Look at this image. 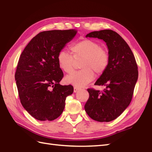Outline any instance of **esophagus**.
<instances>
[{"instance_id": "esophagus-1", "label": "esophagus", "mask_w": 152, "mask_h": 152, "mask_svg": "<svg viewBox=\"0 0 152 152\" xmlns=\"http://www.w3.org/2000/svg\"><path fill=\"white\" fill-rule=\"evenodd\" d=\"M80 89L79 87H74V92H75V93H76L77 91H79Z\"/></svg>"}]
</instances>
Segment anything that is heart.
I'll return each mask as SVG.
<instances>
[{
	"label": "heart",
	"mask_w": 152,
	"mask_h": 152,
	"mask_svg": "<svg viewBox=\"0 0 152 152\" xmlns=\"http://www.w3.org/2000/svg\"><path fill=\"white\" fill-rule=\"evenodd\" d=\"M72 54L64 50H60L57 56L59 67L63 72L70 73L73 70L75 60L82 59L81 69L66 77L68 83L76 87H84L94 78V73L101 75L109 65V55L97 42L91 39L80 40L70 46Z\"/></svg>",
	"instance_id": "heart-1"
}]
</instances>
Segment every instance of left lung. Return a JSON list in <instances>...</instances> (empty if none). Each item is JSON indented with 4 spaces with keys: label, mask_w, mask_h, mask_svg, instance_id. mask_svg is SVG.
Returning <instances> with one entry per match:
<instances>
[{
    "label": "left lung",
    "mask_w": 152,
    "mask_h": 152,
    "mask_svg": "<svg viewBox=\"0 0 152 152\" xmlns=\"http://www.w3.org/2000/svg\"><path fill=\"white\" fill-rule=\"evenodd\" d=\"M86 37L103 40L108 48L109 65L94 85L105 89H88L89 98L84 108L90 117L98 122H110L121 115L132 101L138 79V67L134 55L126 42L115 31H92Z\"/></svg>",
    "instance_id": "obj_1"
}]
</instances>
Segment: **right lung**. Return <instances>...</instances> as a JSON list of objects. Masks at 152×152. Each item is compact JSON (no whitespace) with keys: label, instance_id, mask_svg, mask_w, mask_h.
<instances>
[{"label":"right lung","instance_id":"right-lung-1","mask_svg":"<svg viewBox=\"0 0 152 152\" xmlns=\"http://www.w3.org/2000/svg\"><path fill=\"white\" fill-rule=\"evenodd\" d=\"M76 30L45 31L24 49L15 75L21 104L34 118L52 121L64 110L71 85L59 84L63 77L57 61L58 52L75 37Z\"/></svg>","mask_w":152,"mask_h":152}]
</instances>
